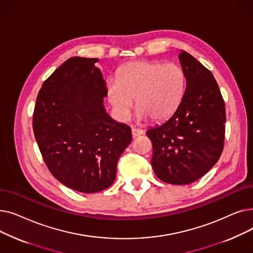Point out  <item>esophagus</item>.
Wrapping results in <instances>:
<instances>
[{
  "label": "esophagus",
  "instance_id": "obj_1",
  "mask_svg": "<svg viewBox=\"0 0 253 253\" xmlns=\"http://www.w3.org/2000/svg\"><path fill=\"white\" fill-rule=\"evenodd\" d=\"M131 133H132V136H133V137H137V136H139V135H141L143 133V130L133 127V128L131 129Z\"/></svg>",
  "mask_w": 253,
  "mask_h": 253
}]
</instances>
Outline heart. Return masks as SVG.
<instances>
[{
    "label": "heart",
    "mask_w": 253,
    "mask_h": 253,
    "mask_svg": "<svg viewBox=\"0 0 253 253\" xmlns=\"http://www.w3.org/2000/svg\"><path fill=\"white\" fill-rule=\"evenodd\" d=\"M183 90L184 74L178 64L139 60L119 70L117 82L106 85V95L121 121L129 119L136 97L137 117L161 122L177 110Z\"/></svg>",
    "instance_id": "1"
}]
</instances>
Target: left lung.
Here are the masks:
<instances>
[{
    "label": "left lung",
    "instance_id": "1",
    "mask_svg": "<svg viewBox=\"0 0 253 253\" xmlns=\"http://www.w3.org/2000/svg\"><path fill=\"white\" fill-rule=\"evenodd\" d=\"M184 93L177 110L161 125L150 128L152 166L171 184H189L215 165L223 150L225 108L213 75L188 52L178 55Z\"/></svg>",
    "mask_w": 253,
    "mask_h": 253
}]
</instances>
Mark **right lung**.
<instances>
[{"label": "right lung", "instance_id": "right-lung-1", "mask_svg": "<svg viewBox=\"0 0 253 253\" xmlns=\"http://www.w3.org/2000/svg\"><path fill=\"white\" fill-rule=\"evenodd\" d=\"M97 58L72 57L43 83L33 128L44 162L65 187L97 193L115 181L131 129L105 112L106 85Z\"/></svg>", "mask_w": 253, "mask_h": 253}]
</instances>
